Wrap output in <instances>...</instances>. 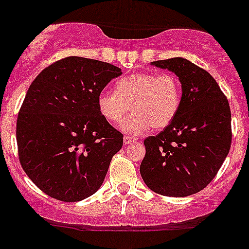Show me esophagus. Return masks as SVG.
<instances>
[{
    "instance_id": "1",
    "label": "esophagus",
    "mask_w": 249,
    "mask_h": 249,
    "mask_svg": "<svg viewBox=\"0 0 249 249\" xmlns=\"http://www.w3.org/2000/svg\"><path fill=\"white\" fill-rule=\"evenodd\" d=\"M137 141V138L134 137H130V135H125L124 137V144H130V143H134Z\"/></svg>"
}]
</instances>
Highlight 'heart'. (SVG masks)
Masks as SVG:
<instances>
[{"label":"heart","instance_id":"heart-1","mask_svg":"<svg viewBox=\"0 0 249 249\" xmlns=\"http://www.w3.org/2000/svg\"><path fill=\"white\" fill-rule=\"evenodd\" d=\"M181 83L172 73L139 72L123 77L115 83V92L102 91L97 96V108L108 123H120L121 130L141 134L150 126L163 129L176 118L181 106Z\"/></svg>","mask_w":249,"mask_h":249}]
</instances>
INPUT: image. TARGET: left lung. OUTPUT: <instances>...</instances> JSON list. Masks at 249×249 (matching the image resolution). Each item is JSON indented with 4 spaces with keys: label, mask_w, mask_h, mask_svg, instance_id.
Segmentation results:
<instances>
[{
    "label": "left lung",
    "mask_w": 249,
    "mask_h": 249,
    "mask_svg": "<svg viewBox=\"0 0 249 249\" xmlns=\"http://www.w3.org/2000/svg\"><path fill=\"white\" fill-rule=\"evenodd\" d=\"M152 64L172 71L182 86L181 106L163 131L144 141L141 175L152 191L185 197L205 189L231 144L229 102L210 73L185 58Z\"/></svg>",
    "instance_id": "left-lung-1"
}]
</instances>
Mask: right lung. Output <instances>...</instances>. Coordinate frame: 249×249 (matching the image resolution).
<instances>
[{
    "mask_svg": "<svg viewBox=\"0 0 249 249\" xmlns=\"http://www.w3.org/2000/svg\"><path fill=\"white\" fill-rule=\"evenodd\" d=\"M121 70L67 57L50 64L29 87L16 123L18 160L43 192L81 201L102 185L123 134L97 108V96Z\"/></svg>",
    "mask_w": 249,
    "mask_h": 249,
    "instance_id": "right-lung-1",
    "label": "right lung"
}]
</instances>
